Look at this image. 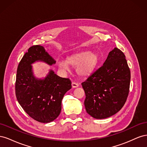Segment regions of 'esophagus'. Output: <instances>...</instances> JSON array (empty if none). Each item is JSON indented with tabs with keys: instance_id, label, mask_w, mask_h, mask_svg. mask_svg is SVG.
Segmentation results:
<instances>
[{
	"instance_id": "1",
	"label": "esophagus",
	"mask_w": 147,
	"mask_h": 147,
	"mask_svg": "<svg viewBox=\"0 0 147 147\" xmlns=\"http://www.w3.org/2000/svg\"><path fill=\"white\" fill-rule=\"evenodd\" d=\"M72 86L73 88H77L79 86V84L77 83H75V82H72Z\"/></svg>"
}]
</instances>
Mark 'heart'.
Segmentation results:
<instances>
[{"mask_svg": "<svg viewBox=\"0 0 147 147\" xmlns=\"http://www.w3.org/2000/svg\"><path fill=\"white\" fill-rule=\"evenodd\" d=\"M99 62V56L97 53L83 51L68 56L67 59L58 60L57 65L63 72L69 70L70 65L76 67V72L78 76L85 77L94 72Z\"/></svg>", "mask_w": 147, "mask_h": 147, "instance_id": "heart-1", "label": "heart"}]
</instances>
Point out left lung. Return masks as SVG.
Returning a JSON list of instances; mask_svg holds the SVG:
<instances>
[{
  "instance_id": "8db88e82",
  "label": "left lung",
  "mask_w": 147,
  "mask_h": 147,
  "mask_svg": "<svg viewBox=\"0 0 147 147\" xmlns=\"http://www.w3.org/2000/svg\"><path fill=\"white\" fill-rule=\"evenodd\" d=\"M130 80L125 55L115 48L103 65L82 83L87 113L96 119H105L118 112L126 101Z\"/></svg>"
}]
</instances>
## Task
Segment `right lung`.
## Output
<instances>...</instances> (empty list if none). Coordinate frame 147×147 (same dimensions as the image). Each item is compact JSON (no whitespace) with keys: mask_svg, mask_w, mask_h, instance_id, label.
Listing matches in <instances>:
<instances>
[{"mask_svg":"<svg viewBox=\"0 0 147 147\" xmlns=\"http://www.w3.org/2000/svg\"><path fill=\"white\" fill-rule=\"evenodd\" d=\"M36 62H43L49 65L56 63L43 47L35 45L29 48L17 69L16 96L22 108L31 118L48 123L59 115L62 99L72 88V83L69 78L59 77L51 69L45 77L37 78L32 65Z\"/></svg>","mask_w":147,"mask_h":147,"instance_id":"1","label":"right lung"}]
</instances>
